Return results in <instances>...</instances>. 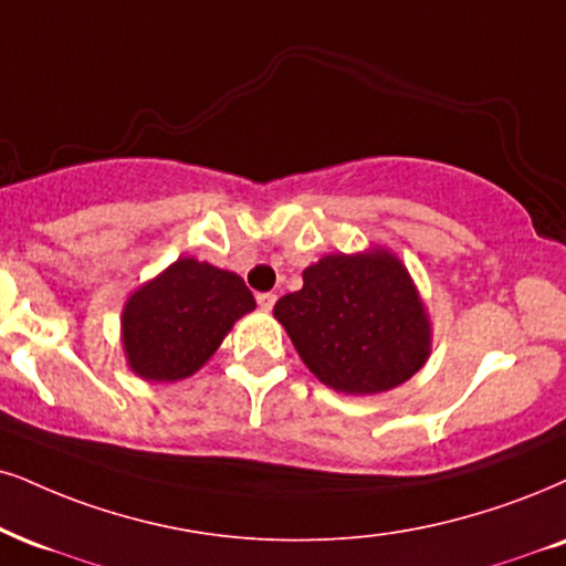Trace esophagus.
<instances>
[{
	"mask_svg": "<svg viewBox=\"0 0 566 566\" xmlns=\"http://www.w3.org/2000/svg\"><path fill=\"white\" fill-rule=\"evenodd\" d=\"M275 302H277V296L275 294H256V304H260V310H264V312H270L272 306H275Z\"/></svg>",
	"mask_w": 566,
	"mask_h": 566,
	"instance_id": "obj_1",
	"label": "esophagus"
}]
</instances>
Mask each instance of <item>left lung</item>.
I'll use <instances>...</instances> for the list:
<instances>
[{
    "mask_svg": "<svg viewBox=\"0 0 566 566\" xmlns=\"http://www.w3.org/2000/svg\"><path fill=\"white\" fill-rule=\"evenodd\" d=\"M272 315L298 357L340 394H382L428 361L430 319L399 256L386 249L327 254Z\"/></svg>",
    "mask_w": 566,
    "mask_h": 566,
    "instance_id": "obj_1",
    "label": "left lung"
}]
</instances>
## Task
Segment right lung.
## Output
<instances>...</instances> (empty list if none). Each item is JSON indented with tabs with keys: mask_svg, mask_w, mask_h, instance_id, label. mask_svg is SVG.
<instances>
[{
	"mask_svg": "<svg viewBox=\"0 0 566 566\" xmlns=\"http://www.w3.org/2000/svg\"><path fill=\"white\" fill-rule=\"evenodd\" d=\"M254 306L235 272L180 256L125 304V357L144 380H184L218 352L235 319Z\"/></svg>",
	"mask_w": 566,
	"mask_h": 566,
	"instance_id": "obj_1",
	"label": "right lung"
}]
</instances>
